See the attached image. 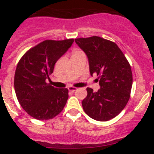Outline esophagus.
Returning a JSON list of instances; mask_svg holds the SVG:
<instances>
[{
	"label": "esophagus",
	"mask_w": 154,
	"mask_h": 154,
	"mask_svg": "<svg viewBox=\"0 0 154 154\" xmlns=\"http://www.w3.org/2000/svg\"><path fill=\"white\" fill-rule=\"evenodd\" d=\"M77 89V88H75V87H69V88H68V91H71V92H74Z\"/></svg>",
	"instance_id": "obj_1"
}]
</instances>
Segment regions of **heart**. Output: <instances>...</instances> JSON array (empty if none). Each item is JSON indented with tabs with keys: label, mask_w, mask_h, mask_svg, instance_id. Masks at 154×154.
<instances>
[{
	"label": "heart",
	"mask_w": 154,
	"mask_h": 154,
	"mask_svg": "<svg viewBox=\"0 0 154 154\" xmlns=\"http://www.w3.org/2000/svg\"><path fill=\"white\" fill-rule=\"evenodd\" d=\"M81 53H83V52H81L80 51H75L73 52L72 55H77V54H81Z\"/></svg>",
	"instance_id": "heart-1"
}]
</instances>
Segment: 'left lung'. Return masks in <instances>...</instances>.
I'll list each match as a JSON object with an SVG mask.
<instances>
[{
  "mask_svg": "<svg viewBox=\"0 0 154 154\" xmlns=\"http://www.w3.org/2000/svg\"><path fill=\"white\" fill-rule=\"evenodd\" d=\"M86 54L91 76H100V89L87 88L82 101L85 112L91 119L106 122L124 109L133 84L131 68L123 52L116 43L99 36L75 38Z\"/></svg>",
  "mask_w": 154,
  "mask_h": 154,
  "instance_id": "left-lung-1",
  "label": "left lung"
}]
</instances>
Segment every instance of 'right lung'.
<instances>
[{"label":"right lung","instance_id":"obj_1","mask_svg":"<svg viewBox=\"0 0 154 154\" xmlns=\"http://www.w3.org/2000/svg\"><path fill=\"white\" fill-rule=\"evenodd\" d=\"M73 42V38L45 40L27 51L18 62L14 79L15 94L21 107L34 119H51L66 106L68 90L55 88L45 80Z\"/></svg>","mask_w":154,"mask_h":154}]
</instances>
